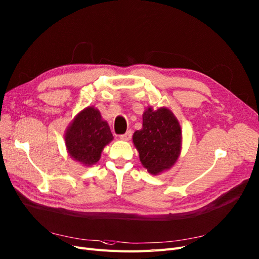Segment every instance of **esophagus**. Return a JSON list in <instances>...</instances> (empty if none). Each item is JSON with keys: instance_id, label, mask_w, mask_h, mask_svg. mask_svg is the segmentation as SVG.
<instances>
[{"instance_id": "34e87169", "label": "esophagus", "mask_w": 259, "mask_h": 259, "mask_svg": "<svg viewBox=\"0 0 259 259\" xmlns=\"http://www.w3.org/2000/svg\"><path fill=\"white\" fill-rule=\"evenodd\" d=\"M131 137H132V131H131V130H128L126 133L120 134V136H119L120 140H123V141H128V140H130V139H131Z\"/></svg>"}]
</instances>
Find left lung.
Listing matches in <instances>:
<instances>
[{
  "mask_svg": "<svg viewBox=\"0 0 259 259\" xmlns=\"http://www.w3.org/2000/svg\"><path fill=\"white\" fill-rule=\"evenodd\" d=\"M181 127L166 108H148L143 114V128L133 134L140 160L150 174L170 168L181 151Z\"/></svg>",
  "mask_w": 259,
  "mask_h": 259,
  "instance_id": "left-lung-1",
  "label": "left lung"
}]
</instances>
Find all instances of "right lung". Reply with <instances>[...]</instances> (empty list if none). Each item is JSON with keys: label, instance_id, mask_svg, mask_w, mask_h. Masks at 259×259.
I'll use <instances>...</instances> for the list:
<instances>
[{"label": "right lung", "instance_id": "obj_1", "mask_svg": "<svg viewBox=\"0 0 259 259\" xmlns=\"http://www.w3.org/2000/svg\"><path fill=\"white\" fill-rule=\"evenodd\" d=\"M112 139L113 136L107 121L92 107L76 116L64 138L70 155L85 166L98 162L104 147Z\"/></svg>", "mask_w": 259, "mask_h": 259}]
</instances>
